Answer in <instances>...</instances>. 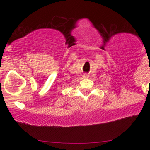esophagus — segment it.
<instances>
[{
	"mask_svg": "<svg viewBox=\"0 0 150 150\" xmlns=\"http://www.w3.org/2000/svg\"><path fill=\"white\" fill-rule=\"evenodd\" d=\"M86 76V77H87V76H88V75H86V76Z\"/></svg>",
	"mask_w": 150,
	"mask_h": 150,
	"instance_id": "1",
	"label": "esophagus"
}]
</instances>
